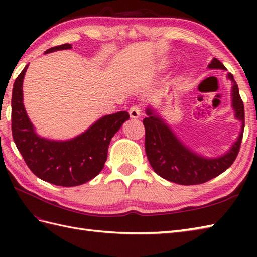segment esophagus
Masks as SVG:
<instances>
[{"label": "esophagus", "mask_w": 257, "mask_h": 257, "mask_svg": "<svg viewBox=\"0 0 257 257\" xmlns=\"http://www.w3.org/2000/svg\"><path fill=\"white\" fill-rule=\"evenodd\" d=\"M129 114H130V117H132V118H139L140 114H141V108L137 105L130 107Z\"/></svg>", "instance_id": "obj_1"}]
</instances>
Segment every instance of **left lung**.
<instances>
[{
  "mask_svg": "<svg viewBox=\"0 0 257 257\" xmlns=\"http://www.w3.org/2000/svg\"><path fill=\"white\" fill-rule=\"evenodd\" d=\"M209 68L225 69L224 65L216 58H213ZM227 77L233 84V108L235 110V117L242 121V132L231 150L220 158L206 159L189 150L180 143L170 128L154 114L151 109H147L148 117L143 121L146 155L155 172L163 179L182 185L201 184L223 173L235 161L244 133V103L233 75L228 74Z\"/></svg>",
  "mask_w": 257,
  "mask_h": 257,
  "instance_id": "left-lung-1",
  "label": "left lung"
}]
</instances>
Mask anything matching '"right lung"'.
I'll use <instances>...</instances> for the list:
<instances>
[{"mask_svg": "<svg viewBox=\"0 0 257 257\" xmlns=\"http://www.w3.org/2000/svg\"><path fill=\"white\" fill-rule=\"evenodd\" d=\"M72 48L63 44L45 54ZM29 65L15 79L12 91V136L30 170L42 180L61 187H76L99 173L107 160L110 140L129 119L127 111H119L98 120L86 133L68 141H52L35 134L23 105L24 75Z\"/></svg>", "mask_w": 257, "mask_h": 257, "instance_id": "right-lung-1", "label": "right lung"}]
</instances>
